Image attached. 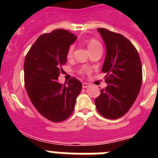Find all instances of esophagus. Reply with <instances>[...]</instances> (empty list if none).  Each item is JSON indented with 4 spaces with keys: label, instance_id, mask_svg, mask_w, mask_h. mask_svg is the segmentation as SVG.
I'll use <instances>...</instances> for the list:
<instances>
[{
    "label": "esophagus",
    "instance_id": "1",
    "mask_svg": "<svg viewBox=\"0 0 158 158\" xmlns=\"http://www.w3.org/2000/svg\"><path fill=\"white\" fill-rule=\"evenodd\" d=\"M89 86H90V84L86 83V82H84V83L82 84V87H83L84 89H87V88L89 87Z\"/></svg>",
    "mask_w": 158,
    "mask_h": 158
}]
</instances>
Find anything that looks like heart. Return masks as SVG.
<instances>
[{
  "label": "heart",
  "mask_w": 158,
  "mask_h": 158,
  "mask_svg": "<svg viewBox=\"0 0 158 158\" xmlns=\"http://www.w3.org/2000/svg\"><path fill=\"white\" fill-rule=\"evenodd\" d=\"M86 44H87L88 49H89V51H93L94 49L98 48V47H101V44L100 43V42L97 41L95 39H89L86 42ZM73 46H70L67 51V57H70L73 54Z\"/></svg>",
  "instance_id": "1"
}]
</instances>
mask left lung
Segmentation results:
<instances>
[{
  "label": "left lung",
  "instance_id": "left-lung-1",
  "mask_svg": "<svg viewBox=\"0 0 158 158\" xmlns=\"http://www.w3.org/2000/svg\"><path fill=\"white\" fill-rule=\"evenodd\" d=\"M106 46L102 71L106 73L107 86L95 100L102 116L115 119L124 115L133 105L142 81V63L133 44L123 35L98 28Z\"/></svg>",
  "mask_w": 158,
  "mask_h": 158
}]
</instances>
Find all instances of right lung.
<instances>
[{
	"instance_id": "1",
	"label": "right lung",
	"mask_w": 158,
	"mask_h": 158,
	"mask_svg": "<svg viewBox=\"0 0 158 158\" xmlns=\"http://www.w3.org/2000/svg\"><path fill=\"white\" fill-rule=\"evenodd\" d=\"M77 36L57 29L38 38L26 55L23 65L27 95L37 111L52 122H62L73 111L82 85L73 77L67 84L58 82L67 51Z\"/></svg>"
}]
</instances>
